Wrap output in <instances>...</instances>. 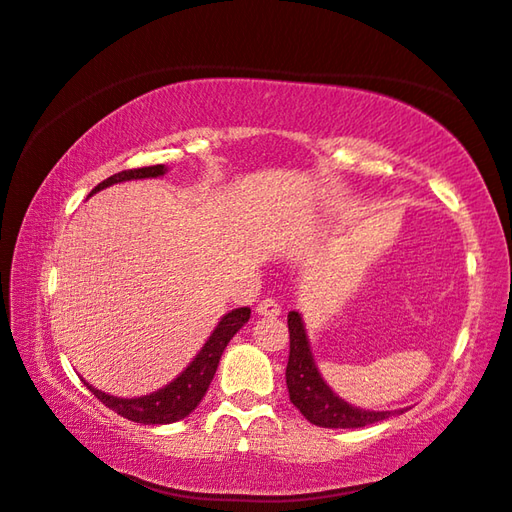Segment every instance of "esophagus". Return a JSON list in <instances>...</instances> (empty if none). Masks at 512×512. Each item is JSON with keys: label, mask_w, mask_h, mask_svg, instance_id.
<instances>
[{"label": "esophagus", "mask_w": 512, "mask_h": 512, "mask_svg": "<svg viewBox=\"0 0 512 512\" xmlns=\"http://www.w3.org/2000/svg\"><path fill=\"white\" fill-rule=\"evenodd\" d=\"M257 314H262V317H277V314H281V306L277 299L266 297L257 303Z\"/></svg>", "instance_id": "obj_1"}]
</instances>
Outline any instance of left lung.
I'll return each instance as SVG.
<instances>
[{
	"label": "left lung",
	"mask_w": 512,
	"mask_h": 512,
	"mask_svg": "<svg viewBox=\"0 0 512 512\" xmlns=\"http://www.w3.org/2000/svg\"><path fill=\"white\" fill-rule=\"evenodd\" d=\"M288 332L290 356L286 367V385L292 405L306 416V420L325 429H358L396 416L398 411H365L352 407L332 394V389L323 383L317 365H314L299 312L288 314Z\"/></svg>",
	"instance_id": "obj_1"
}]
</instances>
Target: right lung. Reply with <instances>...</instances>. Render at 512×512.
Instances as JSON below:
<instances>
[{
    "mask_svg": "<svg viewBox=\"0 0 512 512\" xmlns=\"http://www.w3.org/2000/svg\"><path fill=\"white\" fill-rule=\"evenodd\" d=\"M165 165H154V167H140V169H127L118 171L114 176L96 184L92 193L101 191L110 184L123 182V180H140V178H158L165 173ZM90 193V195H92ZM250 319V308H237L228 312L217 323V328L209 336V341L204 343L200 354L193 358L191 365L184 369V372L169 383L165 389H158L154 394L143 396V398H116L110 394H103L101 389L88 385L92 394L99 398L105 407L116 411L118 416H123L132 422H143V424H169L187 418L189 413L200 405L204 398L206 389H209L211 380L215 376V369L220 365V358L228 341L239 332V328Z\"/></svg>",
    "mask_w": 512,
    "mask_h": 512,
    "instance_id": "add662e5",
    "label": "right lung"
}]
</instances>
